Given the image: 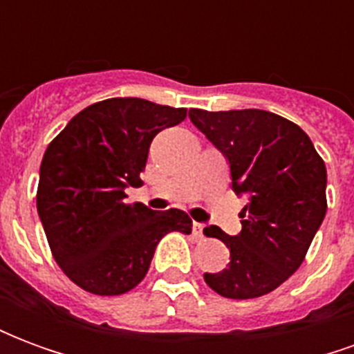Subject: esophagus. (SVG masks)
I'll use <instances>...</instances> for the list:
<instances>
[{
    "label": "esophagus",
    "instance_id": "esophagus-1",
    "mask_svg": "<svg viewBox=\"0 0 354 354\" xmlns=\"http://www.w3.org/2000/svg\"><path fill=\"white\" fill-rule=\"evenodd\" d=\"M203 231H205V223H199V222H193V233H195V237L203 239Z\"/></svg>",
    "mask_w": 354,
    "mask_h": 354
}]
</instances>
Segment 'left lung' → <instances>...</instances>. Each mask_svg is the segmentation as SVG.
Listing matches in <instances>:
<instances>
[{
    "instance_id": "1",
    "label": "left lung",
    "mask_w": 354,
    "mask_h": 354,
    "mask_svg": "<svg viewBox=\"0 0 354 354\" xmlns=\"http://www.w3.org/2000/svg\"><path fill=\"white\" fill-rule=\"evenodd\" d=\"M192 123L230 162L231 185L248 195L243 230L225 235L231 261L205 282L220 296L250 299L279 288L301 266L326 214V167L296 123L263 109H189Z\"/></svg>"
}]
</instances>
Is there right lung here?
<instances>
[{
	"mask_svg": "<svg viewBox=\"0 0 354 354\" xmlns=\"http://www.w3.org/2000/svg\"><path fill=\"white\" fill-rule=\"evenodd\" d=\"M185 108L144 98H108L88 106L43 155L37 214L50 252L66 277L96 296H119L146 277L167 233H192L184 210H151L124 203L140 187L149 144L176 127Z\"/></svg>",
	"mask_w": 354,
	"mask_h": 354,
	"instance_id": "1",
	"label": "right lung"
}]
</instances>
